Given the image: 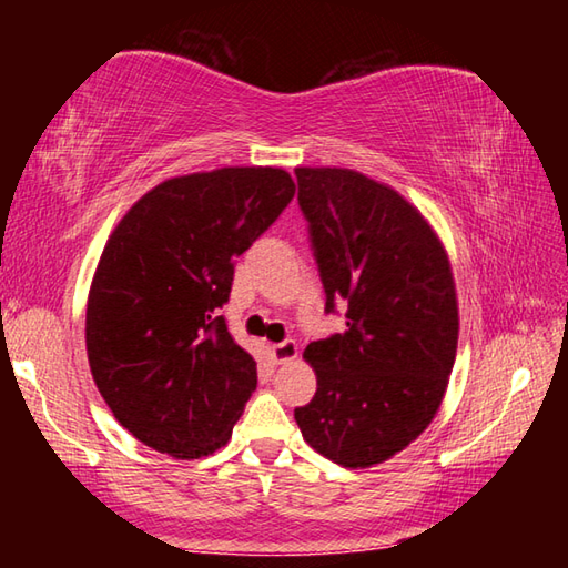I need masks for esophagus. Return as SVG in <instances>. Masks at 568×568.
<instances>
[{"label": "esophagus", "mask_w": 568, "mask_h": 568, "mask_svg": "<svg viewBox=\"0 0 568 568\" xmlns=\"http://www.w3.org/2000/svg\"><path fill=\"white\" fill-rule=\"evenodd\" d=\"M297 355V345H295V341H283V343H275L273 345V358L277 361V363H287V361H293Z\"/></svg>", "instance_id": "1"}]
</instances>
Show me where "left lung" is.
I'll list each match as a JSON object with an SVG mask.
<instances>
[{
  "instance_id": "obj_1",
  "label": "left lung",
  "mask_w": 568,
  "mask_h": 568,
  "mask_svg": "<svg viewBox=\"0 0 568 568\" xmlns=\"http://www.w3.org/2000/svg\"><path fill=\"white\" fill-rule=\"evenodd\" d=\"M297 205L345 331L313 341L318 376L295 408L303 438L345 468L383 464L416 440L444 400L458 303L444 245L396 190L345 168H295Z\"/></svg>"
}]
</instances>
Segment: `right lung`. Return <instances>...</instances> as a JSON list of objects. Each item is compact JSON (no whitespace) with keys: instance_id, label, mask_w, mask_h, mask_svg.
<instances>
[{"instance_id":"obj_1","label":"right lung","mask_w":568,"mask_h":568,"mask_svg":"<svg viewBox=\"0 0 568 568\" xmlns=\"http://www.w3.org/2000/svg\"><path fill=\"white\" fill-rule=\"evenodd\" d=\"M295 195L281 168H220L152 187L112 230L92 277L88 358L104 403L175 458L225 446L257 386L220 307L235 257Z\"/></svg>"}]
</instances>
